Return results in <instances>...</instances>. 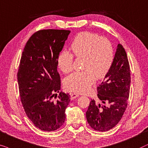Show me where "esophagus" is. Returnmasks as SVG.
I'll use <instances>...</instances> for the list:
<instances>
[{
	"label": "esophagus",
	"instance_id": "obj_1",
	"mask_svg": "<svg viewBox=\"0 0 148 148\" xmlns=\"http://www.w3.org/2000/svg\"><path fill=\"white\" fill-rule=\"evenodd\" d=\"M78 94H76V93H71L70 94V98H71V100H73V99H75V98H76V97H78Z\"/></svg>",
	"mask_w": 148,
	"mask_h": 148
}]
</instances>
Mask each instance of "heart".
Listing matches in <instances>:
<instances>
[{
	"instance_id": "obj_1",
	"label": "heart",
	"mask_w": 148,
	"mask_h": 148,
	"mask_svg": "<svg viewBox=\"0 0 148 148\" xmlns=\"http://www.w3.org/2000/svg\"><path fill=\"white\" fill-rule=\"evenodd\" d=\"M73 54L84 58L83 72H74L65 78L66 90L77 93H86L95 82V77L101 79L110 72L114 62V49L107 38L90 32L79 33L71 44ZM74 56L67 51L59 54L57 64L64 74L73 69Z\"/></svg>"
}]
</instances>
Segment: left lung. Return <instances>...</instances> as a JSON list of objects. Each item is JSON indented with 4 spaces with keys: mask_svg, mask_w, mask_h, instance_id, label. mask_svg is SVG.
Returning a JSON list of instances; mask_svg holds the SVG:
<instances>
[{
    "mask_svg": "<svg viewBox=\"0 0 148 148\" xmlns=\"http://www.w3.org/2000/svg\"><path fill=\"white\" fill-rule=\"evenodd\" d=\"M131 84V71L127 53L121 43L118 45L113 64L97 86V97L103 104L91 99L86 112L90 127L95 131H107L115 127L127 107Z\"/></svg>",
    "mask_w": 148,
    "mask_h": 148,
    "instance_id": "1",
    "label": "left lung"
}]
</instances>
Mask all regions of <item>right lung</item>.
Returning <instances> with one entry per match:
<instances>
[{
    "label": "right lung",
    "mask_w": 148,
    "mask_h": 148,
    "mask_svg": "<svg viewBox=\"0 0 148 148\" xmlns=\"http://www.w3.org/2000/svg\"><path fill=\"white\" fill-rule=\"evenodd\" d=\"M70 33L53 29L36 32L27 40L20 60L17 81L21 101L28 119L42 131H56L66 119L70 96L60 92L57 60ZM53 97H58L56 102Z\"/></svg>",
    "instance_id": "right-lung-1"
}]
</instances>
